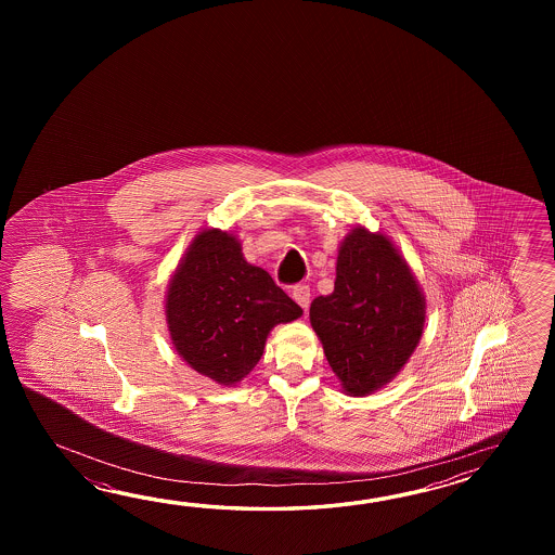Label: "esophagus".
Wrapping results in <instances>:
<instances>
[{
    "mask_svg": "<svg viewBox=\"0 0 555 555\" xmlns=\"http://www.w3.org/2000/svg\"><path fill=\"white\" fill-rule=\"evenodd\" d=\"M292 297H294L295 301L299 304V306L307 309L309 307V301H311V292H309V285H295L294 292H292Z\"/></svg>",
    "mask_w": 555,
    "mask_h": 555,
    "instance_id": "1",
    "label": "esophagus"
}]
</instances>
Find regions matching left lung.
Wrapping results in <instances>:
<instances>
[{
    "mask_svg": "<svg viewBox=\"0 0 555 555\" xmlns=\"http://www.w3.org/2000/svg\"><path fill=\"white\" fill-rule=\"evenodd\" d=\"M331 295L309 307L311 327L351 397L383 389L401 373L425 331L426 299L387 234L354 225L337 254Z\"/></svg>",
    "mask_w": 555,
    "mask_h": 555,
    "instance_id": "obj_1",
    "label": "left lung"
}]
</instances>
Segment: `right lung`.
Returning <instances> with one entry per match:
<instances>
[{"mask_svg":"<svg viewBox=\"0 0 555 555\" xmlns=\"http://www.w3.org/2000/svg\"><path fill=\"white\" fill-rule=\"evenodd\" d=\"M165 315L182 361L222 387H236L258 365L270 331L301 318L304 309L246 261L232 232L210 228L178 261Z\"/></svg>","mask_w":555,"mask_h":555,"instance_id":"right-lung-1","label":"right lung"}]
</instances>
